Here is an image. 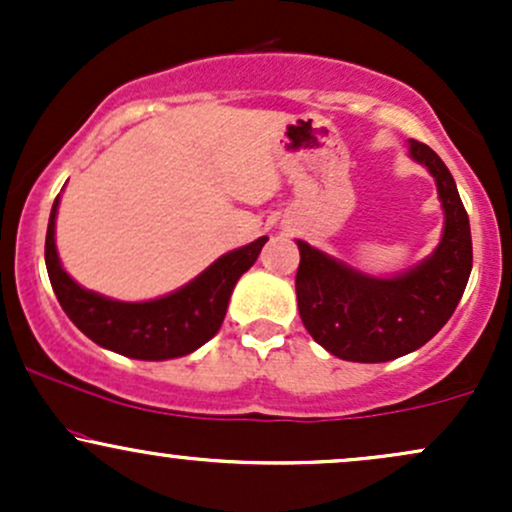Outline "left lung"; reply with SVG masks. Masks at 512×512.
I'll use <instances>...</instances> for the list:
<instances>
[{
  "label": "left lung",
  "instance_id": "1",
  "mask_svg": "<svg viewBox=\"0 0 512 512\" xmlns=\"http://www.w3.org/2000/svg\"><path fill=\"white\" fill-rule=\"evenodd\" d=\"M409 154L431 170L445 211L440 245L419 267L373 279L298 240V313L310 337L344 361L385 363L424 346L455 313L472 272L469 219L448 166L416 139Z\"/></svg>",
  "mask_w": 512,
  "mask_h": 512
}]
</instances>
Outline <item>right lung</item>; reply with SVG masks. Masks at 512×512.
<instances>
[{
    "mask_svg": "<svg viewBox=\"0 0 512 512\" xmlns=\"http://www.w3.org/2000/svg\"><path fill=\"white\" fill-rule=\"evenodd\" d=\"M60 197L50 211L45 236V264L57 301L69 320L103 349L139 358L166 361L199 349L221 330L233 286L255 264L267 238L223 255L195 281L170 296L146 303H120L81 289L62 269L55 250V216Z\"/></svg>",
    "mask_w": 512,
    "mask_h": 512,
    "instance_id": "obj_1",
    "label": "right lung"
}]
</instances>
